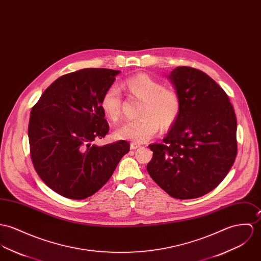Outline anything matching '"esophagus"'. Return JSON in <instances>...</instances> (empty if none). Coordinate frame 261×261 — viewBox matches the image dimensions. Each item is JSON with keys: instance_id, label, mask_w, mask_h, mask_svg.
<instances>
[{"instance_id": "obj_1", "label": "esophagus", "mask_w": 261, "mask_h": 261, "mask_svg": "<svg viewBox=\"0 0 261 261\" xmlns=\"http://www.w3.org/2000/svg\"><path fill=\"white\" fill-rule=\"evenodd\" d=\"M140 146H141L140 144H137V143H135V142H132V143H130V149H133V150L139 148Z\"/></svg>"}]
</instances>
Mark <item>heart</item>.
<instances>
[{"label": "heart", "instance_id": "b5f03b06", "mask_svg": "<svg viewBox=\"0 0 261 261\" xmlns=\"http://www.w3.org/2000/svg\"><path fill=\"white\" fill-rule=\"evenodd\" d=\"M121 87L133 97L142 99L138 116L140 119L124 122L117 130L119 139L135 143H143L152 139L160 130L171 128L181 113V98L178 93L150 76L140 72L125 79ZM105 116L117 122L121 116L122 96L118 87L106 90L100 99Z\"/></svg>", "mask_w": 261, "mask_h": 261}]
</instances>
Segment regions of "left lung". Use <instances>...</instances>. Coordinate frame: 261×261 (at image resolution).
Returning <instances> with one entry per match:
<instances>
[{
    "label": "left lung",
    "instance_id": "1",
    "mask_svg": "<svg viewBox=\"0 0 261 261\" xmlns=\"http://www.w3.org/2000/svg\"><path fill=\"white\" fill-rule=\"evenodd\" d=\"M181 98V113L146 169L170 196L191 199L214 190L237 153V117L225 92L205 72L177 67L168 75Z\"/></svg>",
    "mask_w": 261,
    "mask_h": 261
}]
</instances>
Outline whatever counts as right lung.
<instances>
[{
	"instance_id": "obj_1",
	"label": "right lung",
	"mask_w": 261,
	"mask_h": 261,
	"mask_svg": "<svg viewBox=\"0 0 261 261\" xmlns=\"http://www.w3.org/2000/svg\"><path fill=\"white\" fill-rule=\"evenodd\" d=\"M119 71L83 69L57 79L32 108L31 159L49 189L71 199L93 195L113 175L129 143L96 146L110 126L100 108Z\"/></svg>"
}]
</instances>
